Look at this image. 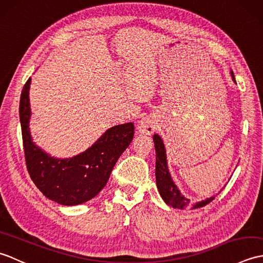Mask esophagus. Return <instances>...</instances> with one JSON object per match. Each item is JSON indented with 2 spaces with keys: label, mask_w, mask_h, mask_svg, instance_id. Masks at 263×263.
Segmentation results:
<instances>
[{
  "label": "esophagus",
  "mask_w": 263,
  "mask_h": 263,
  "mask_svg": "<svg viewBox=\"0 0 263 263\" xmlns=\"http://www.w3.org/2000/svg\"><path fill=\"white\" fill-rule=\"evenodd\" d=\"M139 131L141 133H146V135H150V133H153L155 131V124L154 122L148 119V117H144L140 122H139Z\"/></svg>",
  "instance_id": "34e87169"
}]
</instances>
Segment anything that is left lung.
<instances>
[{"label":"left lung","instance_id":"left-lung-1","mask_svg":"<svg viewBox=\"0 0 263 263\" xmlns=\"http://www.w3.org/2000/svg\"><path fill=\"white\" fill-rule=\"evenodd\" d=\"M231 76L233 81L236 83L233 71H231ZM153 138L156 150V184H157L160 197L163 198L166 204L176 209H195L210 203L215 199V197L206 198L205 200L199 201V202L195 203H191V201L184 197L170 174L168 166H167L166 149L163 139L160 138L159 135H154Z\"/></svg>","mask_w":263,"mask_h":263}]
</instances>
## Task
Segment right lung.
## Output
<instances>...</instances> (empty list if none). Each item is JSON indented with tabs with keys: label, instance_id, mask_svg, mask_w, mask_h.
<instances>
[{
	"label": "right lung",
	"instance_id": "right-lung-1",
	"mask_svg": "<svg viewBox=\"0 0 263 263\" xmlns=\"http://www.w3.org/2000/svg\"><path fill=\"white\" fill-rule=\"evenodd\" d=\"M29 78L20 97L19 115L26 165L32 182L45 197L62 205L91 200L106 185L117 159L135 136L133 123L111 126L86 152L71 158H57L44 152L30 135Z\"/></svg>",
	"mask_w": 263,
	"mask_h": 263
}]
</instances>
